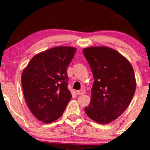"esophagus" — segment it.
Instances as JSON below:
<instances>
[{"label": "esophagus", "mask_w": 150, "mask_h": 150, "mask_svg": "<svg viewBox=\"0 0 150 150\" xmlns=\"http://www.w3.org/2000/svg\"><path fill=\"white\" fill-rule=\"evenodd\" d=\"M85 93V90L83 89H81V90H79V91H77V95H79V96H81V95H83Z\"/></svg>", "instance_id": "1"}]
</instances>
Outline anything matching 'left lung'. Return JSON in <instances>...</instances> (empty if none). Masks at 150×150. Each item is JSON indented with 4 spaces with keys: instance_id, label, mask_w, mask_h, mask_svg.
I'll list each match as a JSON object with an SVG mask.
<instances>
[{
    "instance_id": "1",
    "label": "left lung",
    "mask_w": 150,
    "mask_h": 150,
    "mask_svg": "<svg viewBox=\"0 0 150 150\" xmlns=\"http://www.w3.org/2000/svg\"><path fill=\"white\" fill-rule=\"evenodd\" d=\"M83 52L95 79L91 102L85 111L92 120L108 124L124 112L134 97V69L126 58L109 47H91Z\"/></svg>"
}]
</instances>
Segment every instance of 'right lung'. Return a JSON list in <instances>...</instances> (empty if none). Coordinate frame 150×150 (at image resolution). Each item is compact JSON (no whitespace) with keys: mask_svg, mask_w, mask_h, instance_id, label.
I'll list each match as a JSON object with an SVG mask.
<instances>
[{"mask_svg":"<svg viewBox=\"0 0 150 150\" xmlns=\"http://www.w3.org/2000/svg\"><path fill=\"white\" fill-rule=\"evenodd\" d=\"M77 49L57 47L33 57L21 77L23 94L34 116L45 123L62 115L71 99L67 67Z\"/></svg>","mask_w":150,"mask_h":150,"instance_id":"1","label":"right lung"}]
</instances>
